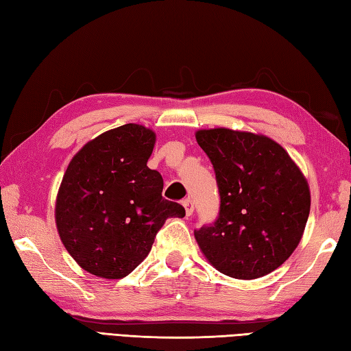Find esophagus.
I'll return each mask as SVG.
<instances>
[{"label": "esophagus", "instance_id": "obj_1", "mask_svg": "<svg viewBox=\"0 0 351 351\" xmlns=\"http://www.w3.org/2000/svg\"><path fill=\"white\" fill-rule=\"evenodd\" d=\"M182 205H184V208H185V214L190 215L193 214V211H195V205H193V200L191 199H185L184 202H182Z\"/></svg>", "mask_w": 351, "mask_h": 351}]
</instances>
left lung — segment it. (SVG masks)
Here are the masks:
<instances>
[{
	"label": "left lung",
	"instance_id": "left-lung-1",
	"mask_svg": "<svg viewBox=\"0 0 351 351\" xmlns=\"http://www.w3.org/2000/svg\"><path fill=\"white\" fill-rule=\"evenodd\" d=\"M220 193L219 217L195 230L205 258L223 274L256 279L299 245L311 210L306 178L288 152L261 134L199 130Z\"/></svg>",
	"mask_w": 351,
	"mask_h": 351
}]
</instances>
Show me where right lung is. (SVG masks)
Listing matches in <instances>:
<instances>
[{
	"label": "right lung",
	"mask_w": 351,
	"mask_h": 351,
	"mask_svg": "<svg viewBox=\"0 0 351 351\" xmlns=\"http://www.w3.org/2000/svg\"><path fill=\"white\" fill-rule=\"evenodd\" d=\"M155 132L126 123L86 143L71 160L56 200V225L69 255L104 279L128 276L169 217L184 206L161 196L162 178L146 164Z\"/></svg>",
	"instance_id": "right-lung-1"
}]
</instances>
